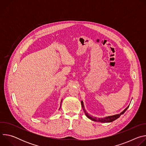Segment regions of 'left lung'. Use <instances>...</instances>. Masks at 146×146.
<instances>
[{"mask_svg":"<svg viewBox=\"0 0 146 146\" xmlns=\"http://www.w3.org/2000/svg\"><path fill=\"white\" fill-rule=\"evenodd\" d=\"M81 106H82V109H83V110H84L86 115L89 119H91L92 121H96V122H112V121L115 120L116 119H117L118 118H119L121 115L123 114L125 112V111L128 109V108L129 106V105L124 110H123V111H122L121 113H119V114H115V115H110V116H108V117H104V118H97V117H93V116L90 115V114L86 111V110L85 109H84V103H83V102H82V101L81 102Z\"/></svg>","mask_w":146,"mask_h":146,"instance_id":"left-lung-1","label":"left lung"}]
</instances>
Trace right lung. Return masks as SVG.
I'll list each match as a JSON object with an SVG mask.
<instances>
[{
  "label": "right lung",
  "mask_w": 146,
  "mask_h": 146,
  "mask_svg": "<svg viewBox=\"0 0 146 146\" xmlns=\"http://www.w3.org/2000/svg\"><path fill=\"white\" fill-rule=\"evenodd\" d=\"M62 100H61V102H60V107H61V103H62ZM60 108H59V109H60Z\"/></svg>",
  "instance_id": "1"
}]
</instances>
